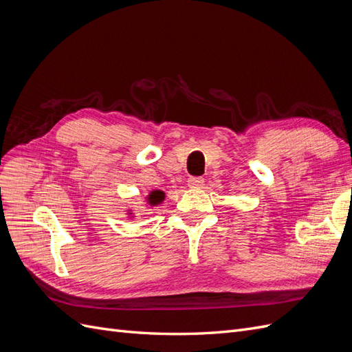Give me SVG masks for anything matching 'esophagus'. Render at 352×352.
I'll return each instance as SVG.
<instances>
[{
    "label": "esophagus",
    "mask_w": 352,
    "mask_h": 352,
    "mask_svg": "<svg viewBox=\"0 0 352 352\" xmlns=\"http://www.w3.org/2000/svg\"><path fill=\"white\" fill-rule=\"evenodd\" d=\"M204 185V179L202 177H189L188 179V186L189 188H201Z\"/></svg>",
    "instance_id": "esophagus-1"
}]
</instances>
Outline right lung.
Here are the masks:
<instances>
[{"label":"right lung","mask_w":352,"mask_h":352,"mask_svg":"<svg viewBox=\"0 0 352 352\" xmlns=\"http://www.w3.org/2000/svg\"><path fill=\"white\" fill-rule=\"evenodd\" d=\"M164 199V192L163 190H153V192H150V195H148V202H150L151 206H155V204H160Z\"/></svg>","instance_id":"right-lung-1"}]
</instances>
